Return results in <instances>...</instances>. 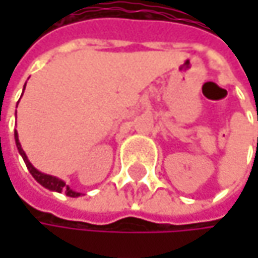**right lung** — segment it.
Returning <instances> with one entry per match:
<instances>
[{
  "label": "right lung",
  "mask_w": 258,
  "mask_h": 258,
  "mask_svg": "<svg viewBox=\"0 0 258 258\" xmlns=\"http://www.w3.org/2000/svg\"><path fill=\"white\" fill-rule=\"evenodd\" d=\"M25 89V88H24ZM15 140H16V146H18V151H19V154L22 155V158H24V161H25L26 167H28V170H29V173L32 175V178L37 180L40 185H43L44 188H47V189H50V191H56V192H66L69 197H78L80 196V192H76V191H73L64 180L58 179L56 176H52V175H46V173H41V172H38L31 163H29V160H28V157H26L25 151L22 149V146H21V143H19V137H18V131L15 130Z\"/></svg>",
  "instance_id": "add662e5"
}]
</instances>
